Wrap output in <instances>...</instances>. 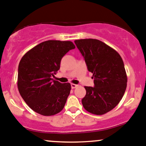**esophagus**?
<instances>
[{"mask_svg":"<svg viewBox=\"0 0 146 146\" xmlns=\"http://www.w3.org/2000/svg\"><path fill=\"white\" fill-rule=\"evenodd\" d=\"M77 86H78L77 84H71L72 89H75V88L77 87Z\"/></svg>","mask_w":146,"mask_h":146,"instance_id":"obj_1","label":"esophagus"}]
</instances>
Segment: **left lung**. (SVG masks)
I'll return each instance as SVG.
<instances>
[{"label": "left lung", "instance_id": "1", "mask_svg": "<svg viewBox=\"0 0 146 146\" xmlns=\"http://www.w3.org/2000/svg\"><path fill=\"white\" fill-rule=\"evenodd\" d=\"M84 57L89 72L93 74L94 86H84V108L89 113L102 115L116 107L127 86V76L120 54L96 39L74 40Z\"/></svg>", "mask_w": 146, "mask_h": 146}]
</instances>
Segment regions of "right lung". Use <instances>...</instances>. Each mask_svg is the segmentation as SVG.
Masks as SVG:
<instances>
[{
  "label": "right lung",
  "mask_w": 146,
  "mask_h": 146,
  "mask_svg": "<svg viewBox=\"0 0 146 146\" xmlns=\"http://www.w3.org/2000/svg\"><path fill=\"white\" fill-rule=\"evenodd\" d=\"M75 48L71 41L47 40L24 54L18 65V88L23 100L36 113L53 116L64 107L70 83L53 80L63 57Z\"/></svg>",
  "instance_id": "right-lung-1"
}]
</instances>
